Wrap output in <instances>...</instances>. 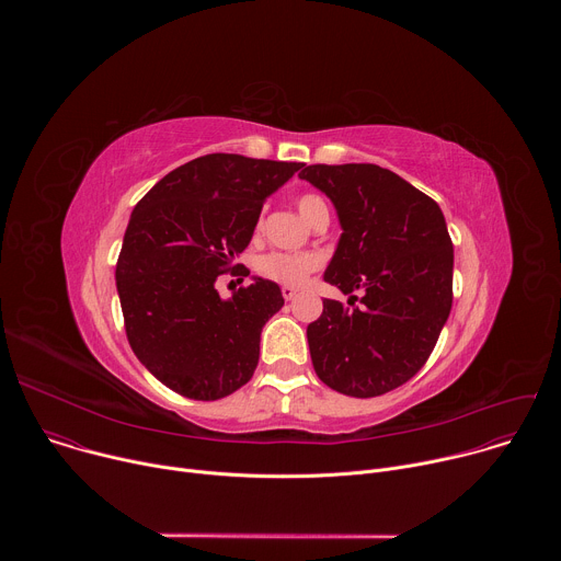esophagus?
Here are the masks:
<instances>
[{
    "mask_svg": "<svg viewBox=\"0 0 561 561\" xmlns=\"http://www.w3.org/2000/svg\"><path fill=\"white\" fill-rule=\"evenodd\" d=\"M282 295H284L286 301H290V299L297 297V288H293V286H282Z\"/></svg>",
    "mask_w": 561,
    "mask_h": 561,
    "instance_id": "34e87169",
    "label": "esophagus"
}]
</instances>
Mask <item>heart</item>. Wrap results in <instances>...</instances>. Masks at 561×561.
<instances>
[{"label": "heart", "mask_w": 561, "mask_h": 561, "mask_svg": "<svg viewBox=\"0 0 561 561\" xmlns=\"http://www.w3.org/2000/svg\"><path fill=\"white\" fill-rule=\"evenodd\" d=\"M297 208L301 217L310 224L314 217L329 213L327 202L314 195V193H304L297 197ZM319 266H322V257L314 253H268L260 260L257 268L264 277L286 284V286H299L306 282L310 273H314Z\"/></svg>", "instance_id": "heart-1"}]
</instances>
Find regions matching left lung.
<instances>
[{"label":"left lung","mask_w":561,"mask_h":561,"mask_svg":"<svg viewBox=\"0 0 561 561\" xmlns=\"http://www.w3.org/2000/svg\"><path fill=\"white\" fill-rule=\"evenodd\" d=\"M301 180L331 197L342 237L324 279L351 295L324 299L308 324L317 377L351 397L407 383L431 357L453 306V242L437 202L375 164H312ZM364 289L362 307L352 293Z\"/></svg>","instance_id":"8db88e82"}]
</instances>
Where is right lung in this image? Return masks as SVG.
Segmentation results:
<instances>
[{"label":"right lung","instance_id":"obj_1","mask_svg":"<svg viewBox=\"0 0 561 561\" xmlns=\"http://www.w3.org/2000/svg\"><path fill=\"white\" fill-rule=\"evenodd\" d=\"M301 167L213 152L159 180L135 206L115 268L124 327L137 359L171 390L213 402L253 377L282 290L255 277L221 299L215 282L234 273L266 197Z\"/></svg>","mask_w":561,"mask_h":561}]
</instances>
